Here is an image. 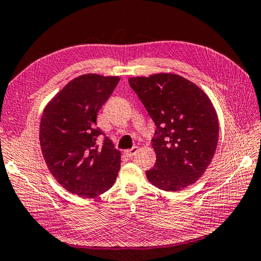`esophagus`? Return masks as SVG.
<instances>
[{
	"mask_svg": "<svg viewBox=\"0 0 261 261\" xmlns=\"http://www.w3.org/2000/svg\"><path fill=\"white\" fill-rule=\"evenodd\" d=\"M137 151H139V147H137V146H133L132 149L125 151V153H126L127 156H128V158H132V156H134V155L137 153Z\"/></svg>",
	"mask_w": 261,
	"mask_h": 261,
	"instance_id": "obj_1",
	"label": "esophagus"
}]
</instances>
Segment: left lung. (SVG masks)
<instances>
[{"mask_svg":"<svg viewBox=\"0 0 261 261\" xmlns=\"http://www.w3.org/2000/svg\"><path fill=\"white\" fill-rule=\"evenodd\" d=\"M128 83L156 126L152 139L156 161L146 171L147 179L167 192L184 190L203 175L217 147L213 103L199 86L175 73L132 77Z\"/></svg>","mask_w":261,"mask_h":261,"instance_id":"8db88e82","label":"left lung"}]
</instances>
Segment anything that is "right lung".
<instances>
[{
  "mask_svg": "<svg viewBox=\"0 0 261 261\" xmlns=\"http://www.w3.org/2000/svg\"><path fill=\"white\" fill-rule=\"evenodd\" d=\"M120 78L86 73L68 84L47 103L39 124V144L50 173L63 189L94 198L114 185L120 151L96 128V116Z\"/></svg>",
  "mask_w": 261,
  "mask_h": 261,
  "instance_id": "add662e5",
  "label": "right lung"
}]
</instances>
